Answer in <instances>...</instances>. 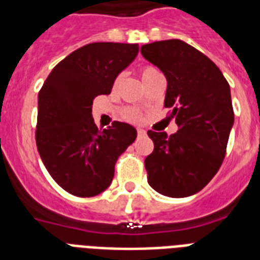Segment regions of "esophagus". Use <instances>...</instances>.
Returning a JSON list of instances; mask_svg holds the SVG:
<instances>
[{"mask_svg": "<svg viewBox=\"0 0 260 260\" xmlns=\"http://www.w3.org/2000/svg\"><path fill=\"white\" fill-rule=\"evenodd\" d=\"M146 135V131L142 129V128H138V136H144Z\"/></svg>", "mask_w": 260, "mask_h": 260, "instance_id": "34e87169", "label": "esophagus"}]
</instances>
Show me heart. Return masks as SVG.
<instances>
[{"label": "heart", "mask_w": 260, "mask_h": 260, "mask_svg": "<svg viewBox=\"0 0 260 260\" xmlns=\"http://www.w3.org/2000/svg\"><path fill=\"white\" fill-rule=\"evenodd\" d=\"M156 73H159L155 67L152 66H144L140 70V77H142V81H146V79L151 78L152 75H155ZM118 82H120V77H117V78L114 79L113 82V89H116L118 85ZM126 117L129 118V120H139L140 118V116H139L138 112H135V110H131V112H128V114H126Z\"/></svg>", "instance_id": "obj_1"}]
</instances>
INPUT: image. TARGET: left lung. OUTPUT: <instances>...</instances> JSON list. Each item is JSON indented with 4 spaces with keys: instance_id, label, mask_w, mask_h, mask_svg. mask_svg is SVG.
<instances>
[{
    "instance_id": "1",
    "label": "left lung",
    "mask_w": 260,
    "mask_h": 260,
    "mask_svg": "<svg viewBox=\"0 0 260 260\" xmlns=\"http://www.w3.org/2000/svg\"><path fill=\"white\" fill-rule=\"evenodd\" d=\"M142 55L167 79L165 106L178 132L148 131L154 151L144 160L148 183L167 197H189L204 189L225 156L234 125L230 85L206 55L171 39L142 47Z\"/></svg>"
}]
</instances>
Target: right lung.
<instances>
[{"label":"right lung","instance_id":"add662e5","mask_svg":"<svg viewBox=\"0 0 260 260\" xmlns=\"http://www.w3.org/2000/svg\"><path fill=\"white\" fill-rule=\"evenodd\" d=\"M138 52V44L90 43L59 62L39 91V155L67 193L93 197L108 189L118 156L138 136L120 121L100 131L91 116L94 98L110 93Z\"/></svg>","mask_w":260,"mask_h":260}]
</instances>
